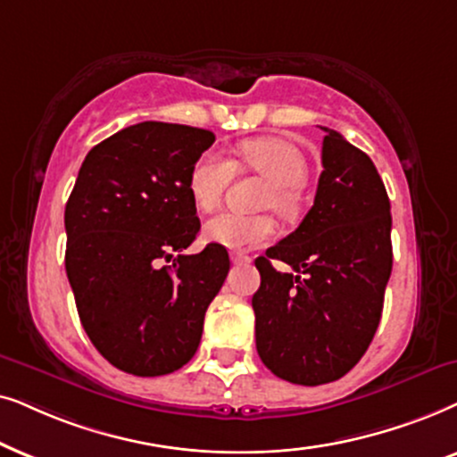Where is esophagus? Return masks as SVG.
<instances>
[{
    "label": "esophagus",
    "instance_id": "34e87169",
    "mask_svg": "<svg viewBox=\"0 0 457 457\" xmlns=\"http://www.w3.org/2000/svg\"><path fill=\"white\" fill-rule=\"evenodd\" d=\"M232 263L248 265V263H251V257H248V254H245V253H232Z\"/></svg>",
    "mask_w": 457,
    "mask_h": 457
}]
</instances>
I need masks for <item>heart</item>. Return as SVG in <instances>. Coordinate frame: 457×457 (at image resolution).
Returning a JSON list of instances; mask_svg holds the SVG:
<instances>
[{"label":"heart","instance_id":"obj_1","mask_svg":"<svg viewBox=\"0 0 457 457\" xmlns=\"http://www.w3.org/2000/svg\"><path fill=\"white\" fill-rule=\"evenodd\" d=\"M240 156L248 167L271 181V192L265 204L279 212H292L296 206L295 187L305 184L307 158L284 139L259 137L240 145ZM234 178V165L228 156L215 150L203 152L187 175V192L200 211H212ZM276 234V223L270 215H240L219 212L204 225V240L225 248H253L265 245Z\"/></svg>","mask_w":457,"mask_h":457}]
</instances>
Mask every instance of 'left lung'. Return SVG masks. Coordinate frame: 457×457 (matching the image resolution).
Listing matches in <instances>:
<instances>
[{
  "label": "left lung",
  "instance_id": "obj_1",
  "mask_svg": "<svg viewBox=\"0 0 457 457\" xmlns=\"http://www.w3.org/2000/svg\"><path fill=\"white\" fill-rule=\"evenodd\" d=\"M313 206L295 232L254 261L261 361L292 385L338 380L361 360L380 324L393 270L391 203L366 152L328 129ZM284 260L292 274L270 261Z\"/></svg>",
  "mask_w": 457,
  "mask_h": 457
}]
</instances>
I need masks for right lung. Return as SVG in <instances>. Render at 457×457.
Masks as SVG:
<instances>
[{"mask_svg":"<svg viewBox=\"0 0 457 457\" xmlns=\"http://www.w3.org/2000/svg\"><path fill=\"white\" fill-rule=\"evenodd\" d=\"M212 142L198 127L145 120L94 145L79 169L64 211L66 276L89 340L127 374L186 366L229 271L221 245L181 254L200 232L187 175Z\"/></svg>","mask_w":457,"mask_h":457,"instance_id":"right-lung-1","label":"right lung"}]
</instances>
